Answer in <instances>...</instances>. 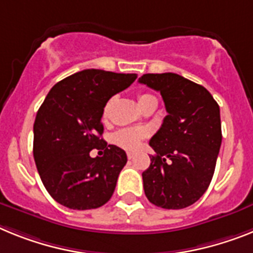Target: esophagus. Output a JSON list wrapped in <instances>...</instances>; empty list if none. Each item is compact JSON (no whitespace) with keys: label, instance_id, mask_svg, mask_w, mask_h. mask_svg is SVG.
Here are the masks:
<instances>
[{"label":"esophagus","instance_id":"obj_1","mask_svg":"<svg viewBox=\"0 0 253 253\" xmlns=\"http://www.w3.org/2000/svg\"><path fill=\"white\" fill-rule=\"evenodd\" d=\"M133 157H135V154H133V153H131V152L127 153V158H128V159H132Z\"/></svg>","mask_w":253,"mask_h":253}]
</instances>
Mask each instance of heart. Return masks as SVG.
Here are the masks:
<instances>
[{
  "label": "heart",
  "mask_w": 253,
  "mask_h": 253,
  "mask_svg": "<svg viewBox=\"0 0 253 253\" xmlns=\"http://www.w3.org/2000/svg\"><path fill=\"white\" fill-rule=\"evenodd\" d=\"M157 100L156 97L150 94H141L137 97V103H139L140 108H143L145 104H148L149 101ZM110 103H108L105 105L103 110V118L105 120L108 116V112H109ZM146 137V131L144 128H139V127H127V128H121L117 132L113 133L112 136V141H113L116 145L121 146L123 149L126 150H136L140 146L141 140Z\"/></svg>",
  "instance_id": "heart-1"
}]
</instances>
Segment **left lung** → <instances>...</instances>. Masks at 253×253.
<instances>
[{"mask_svg":"<svg viewBox=\"0 0 253 253\" xmlns=\"http://www.w3.org/2000/svg\"><path fill=\"white\" fill-rule=\"evenodd\" d=\"M139 82L161 92L167 112L149 141L156 156L143 172L144 192L157 207L185 209L205 194L215 172L220 108L205 87L179 74L148 73Z\"/></svg>","mask_w":253,"mask_h":253,"instance_id":"1","label":"left lung"}]
</instances>
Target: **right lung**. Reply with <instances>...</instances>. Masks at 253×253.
<instances>
[{"mask_svg": "<svg viewBox=\"0 0 253 253\" xmlns=\"http://www.w3.org/2000/svg\"><path fill=\"white\" fill-rule=\"evenodd\" d=\"M135 73L84 69L55 84L36 116L33 156L48 194L72 210L101 207L113 195L126 152L101 139L104 107ZM96 147L103 157L91 159Z\"/></svg>", "mask_w": 253, "mask_h": 253, "instance_id": "1", "label": "right lung"}]
</instances>
